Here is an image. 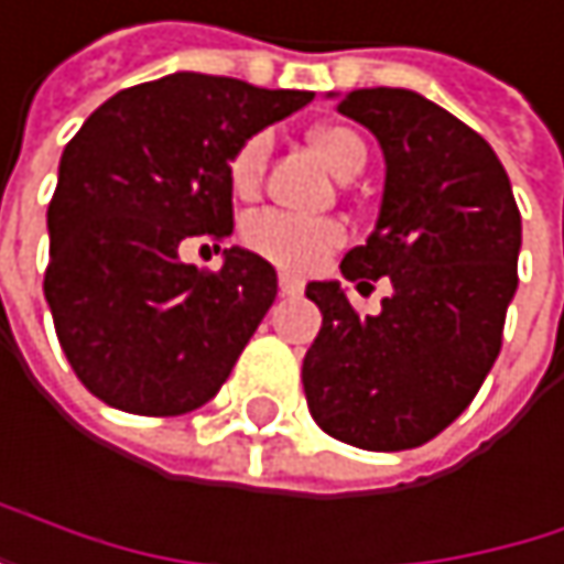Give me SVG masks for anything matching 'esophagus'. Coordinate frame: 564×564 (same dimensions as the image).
I'll use <instances>...</instances> for the list:
<instances>
[{
	"mask_svg": "<svg viewBox=\"0 0 564 564\" xmlns=\"http://www.w3.org/2000/svg\"><path fill=\"white\" fill-rule=\"evenodd\" d=\"M279 292H282V295H289V299H295V295H302V292H305V282H302V279H295V275H285V272H282V275H279Z\"/></svg>",
	"mask_w": 564,
	"mask_h": 564,
	"instance_id": "34e87169",
	"label": "esophagus"
}]
</instances>
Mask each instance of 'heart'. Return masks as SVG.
I'll list each match as a JSON object with an SVG mask.
<instances>
[{
  "mask_svg": "<svg viewBox=\"0 0 564 564\" xmlns=\"http://www.w3.org/2000/svg\"><path fill=\"white\" fill-rule=\"evenodd\" d=\"M269 149H272L269 135H252L236 149V155L229 162V182H232L236 195L246 198L259 188L265 162H269ZM312 149L335 175H351L356 169L362 172V165H366V142L345 126L315 129ZM345 239H348V232L335 219H302L292 213H279V208H262V213H252L242 223L246 249H252L259 259H265L269 265H275L289 275L315 272L345 246Z\"/></svg>",
  "mask_w": 564,
  "mask_h": 564,
  "instance_id": "b5f03b06",
  "label": "heart"
}]
</instances>
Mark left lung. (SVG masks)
Masks as SVG:
<instances>
[{
    "label": "left lung",
    "instance_id": "obj_1",
    "mask_svg": "<svg viewBox=\"0 0 564 564\" xmlns=\"http://www.w3.org/2000/svg\"><path fill=\"white\" fill-rule=\"evenodd\" d=\"M338 112L386 155L379 223L341 259L348 282L389 275L379 315L338 282H308L322 328L302 386L322 432L369 452L425 445L481 389L519 289L522 216L491 145L412 89H356Z\"/></svg>",
    "mask_w": 564,
    "mask_h": 564
}]
</instances>
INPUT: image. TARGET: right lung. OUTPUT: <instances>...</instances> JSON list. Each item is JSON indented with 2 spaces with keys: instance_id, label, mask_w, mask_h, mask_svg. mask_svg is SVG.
I'll list each match as a JSON object with an SVG mask.
<instances>
[{
  "instance_id": "right-lung-1",
  "label": "right lung",
  "mask_w": 564,
  "mask_h": 564,
  "mask_svg": "<svg viewBox=\"0 0 564 564\" xmlns=\"http://www.w3.org/2000/svg\"><path fill=\"white\" fill-rule=\"evenodd\" d=\"M312 93L172 73L116 93L65 145L48 202L45 302L79 382L132 415H185L229 379L275 302V269L226 249L219 272L185 239L232 236L236 149Z\"/></svg>"
}]
</instances>
